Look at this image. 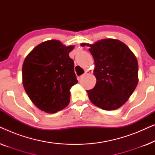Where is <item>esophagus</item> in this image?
I'll list each match as a JSON object with an SVG mask.
<instances>
[{
	"mask_svg": "<svg viewBox=\"0 0 155 155\" xmlns=\"http://www.w3.org/2000/svg\"><path fill=\"white\" fill-rule=\"evenodd\" d=\"M89 74H90V71H85V73H84L83 74V75L80 76V78H84V76L87 75H89Z\"/></svg>",
	"mask_w": 155,
	"mask_h": 155,
	"instance_id": "obj_1",
	"label": "esophagus"
}]
</instances>
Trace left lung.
Wrapping results in <instances>:
<instances>
[{
  "label": "left lung",
  "instance_id": "obj_1",
  "mask_svg": "<svg viewBox=\"0 0 155 155\" xmlns=\"http://www.w3.org/2000/svg\"><path fill=\"white\" fill-rule=\"evenodd\" d=\"M90 46L97 82L87 90L91 102L101 109H117L128 100L138 82V63L127 45L118 39H104Z\"/></svg>",
  "mask_w": 155,
  "mask_h": 155
}]
</instances>
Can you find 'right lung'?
<instances>
[{
    "instance_id": "obj_1",
    "label": "right lung",
    "mask_w": 155,
    "mask_h": 155,
    "mask_svg": "<svg viewBox=\"0 0 155 155\" xmlns=\"http://www.w3.org/2000/svg\"><path fill=\"white\" fill-rule=\"evenodd\" d=\"M75 46H66L58 40L37 45L22 65V83L32 103L48 114L56 113L70 102V90L78 83L74 62L69 53Z\"/></svg>"
}]
</instances>
